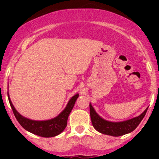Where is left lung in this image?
<instances>
[{"instance_id": "left-lung-1", "label": "left lung", "mask_w": 159, "mask_h": 159, "mask_svg": "<svg viewBox=\"0 0 159 159\" xmlns=\"http://www.w3.org/2000/svg\"><path fill=\"white\" fill-rule=\"evenodd\" d=\"M90 116L93 127L96 130L102 133V134H107V135L111 136H121L123 134H128L132 132L136 127L139 126L143 119L145 116L147 111L148 108H147L143 113L139 116L138 117L133 118L129 120H126L123 122H110L107 121L105 119H102L98 114L95 112V109L92 104L90 103Z\"/></svg>"}]
</instances>
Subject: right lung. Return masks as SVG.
<instances>
[{"label": "right lung", "instance_id": "1", "mask_svg": "<svg viewBox=\"0 0 159 159\" xmlns=\"http://www.w3.org/2000/svg\"><path fill=\"white\" fill-rule=\"evenodd\" d=\"M8 97L14 116L23 128H25V130L31 132L32 134H36V135L44 138H50L60 134L67 127V118H68L69 114L71 113L73 107L75 105V101L79 97V94H76V95L71 97L69 102H67L65 109L58 116H57L54 119L44 120V121L31 120V119H27V118L22 116L21 115H20L12 105L8 95Z\"/></svg>", "mask_w": 159, "mask_h": 159}]
</instances>
